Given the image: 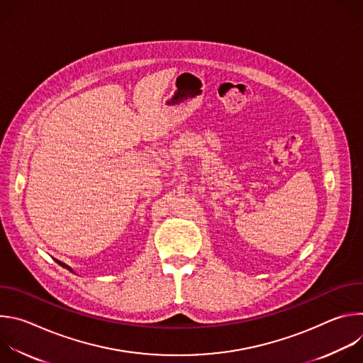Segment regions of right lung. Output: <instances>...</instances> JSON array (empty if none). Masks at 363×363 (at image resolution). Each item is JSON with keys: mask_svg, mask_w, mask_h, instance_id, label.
<instances>
[{"mask_svg": "<svg viewBox=\"0 0 363 363\" xmlns=\"http://www.w3.org/2000/svg\"><path fill=\"white\" fill-rule=\"evenodd\" d=\"M57 263H59V264H60V266H63V267H66V269H69V270H72V269H70V267H69V266H66V264H63V263H62V262H57Z\"/></svg>", "mask_w": 363, "mask_h": 363, "instance_id": "add662e5", "label": "right lung"}]
</instances>
